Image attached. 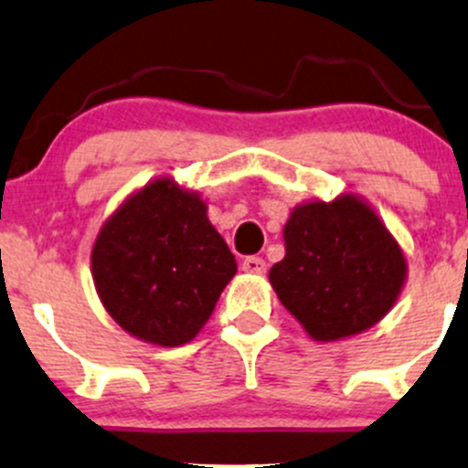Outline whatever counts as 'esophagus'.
<instances>
[{
    "label": "esophagus",
    "instance_id": "esophagus-1",
    "mask_svg": "<svg viewBox=\"0 0 468 468\" xmlns=\"http://www.w3.org/2000/svg\"><path fill=\"white\" fill-rule=\"evenodd\" d=\"M242 269L247 273H264V269H267V264H264V261L262 258H258V256H249V258H244L242 261Z\"/></svg>",
    "mask_w": 468,
    "mask_h": 468
}]
</instances>
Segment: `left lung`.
Returning a JSON list of instances; mask_svg holds the SVG:
<instances>
[{"label":"left lung","instance_id":"8db88e82","mask_svg":"<svg viewBox=\"0 0 468 468\" xmlns=\"http://www.w3.org/2000/svg\"><path fill=\"white\" fill-rule=\"evenodd\" d=\"M285 258L269 282L287 313L317 342L376 325L394 308L408 262L376 210L356 195L308 201L290 212Z\"/></svg>","mask_w":468,"mask_h":468}]
</instances>
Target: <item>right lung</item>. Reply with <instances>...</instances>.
Masks as SVG:
<instances>
[{"instance_id": "add662e5", "label": "right lung", "mask_w": 468, "mask_h": 468, "mask_svg": "<svg viewBox=\"0 0 468 468\" xmlns=\"http://www.w3.org/2000/svg\"><path fill=\"white\" fill-rule=\"evenodd\" d=\"M90 261L106 313L158 346L195 339L238 271L201 195L169 176L146 183L108 217Z\"/></svg>"}]
</instances>
